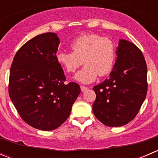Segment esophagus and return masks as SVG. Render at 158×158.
<instances>
[{"instance_id": "obj_1", "label": "esophagus", "mask_w": 158, "mask_h": 158, "mask_svg": "<svg viewBox=\"0 0 158 158\" xmlns=\"http://www.w3.org/2000/svg\"><path fill=\"white\" fill-rule=\"evenodd\" d=\"M80 89H81V91H82V92H85V90H87V89H88V87H85V86H82H82H81V87H80Z\"/></svg>"}]
</instances>
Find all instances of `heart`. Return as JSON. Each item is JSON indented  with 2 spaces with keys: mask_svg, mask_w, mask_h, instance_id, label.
<instances>
[{
  "mask_svg": "<svg viewBox=\"0 0 158 158\" xmlns=\"http://www.w3.org/2000/svg\"><path fill=\"white\" fill-rule=\"evenodd\" d=\"M72 52L61 51L56 54V60L68 73H74L83 63L85 66L76 73L77 82L89 84L110 73L115 58L114 44L109 38L95 33L79 36L70 45ZM83 61H82L81 60Z\"/></svg>",
  "mask_w": 158,
  "mask_h": 158,
  "instance_id": "heart-1",
  "label": "heart"
}]
</instances>
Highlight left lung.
Wrapping results in <instances>:
<instances>
[{
    "label": "left lung",
    "instance_id": "obj_1",
    "mask_svg": "<svg viewBox=\"0 0 158 158\" xmlns=\"http://www.w3.org/2000/svg\"><path fill=\"white\" fill-rule=\"evenodd\" d=\"M115 63L108 79L94 86L95 117L105 125L120 127L135 118L148 91L147 65L142 52L126 40H119Z\"/></svg>",
    "mask_w": 158,
    "mask_h": 158
}]
</instances>
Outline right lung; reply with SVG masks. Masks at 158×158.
Wrapping results in <instances>:
<instances>
[{"label": "right lung", "mask_w": 158, "mask_h": 158, "mask_svg": "<svg viewBox=\"0 0 158 158\" xmlns=\"http://www.w3.org/2000/svg\"><path fill=\"white\" fill-rule=\"evenodd\" d=\"M56 33L30 40L16 53L9 79V95L23 121L33 128L52 131L69 118L81 92L76 82L65 84L64 72L56 60Z\"/></svg>", "instance_id": "right-lung-1"}]
</instances>
